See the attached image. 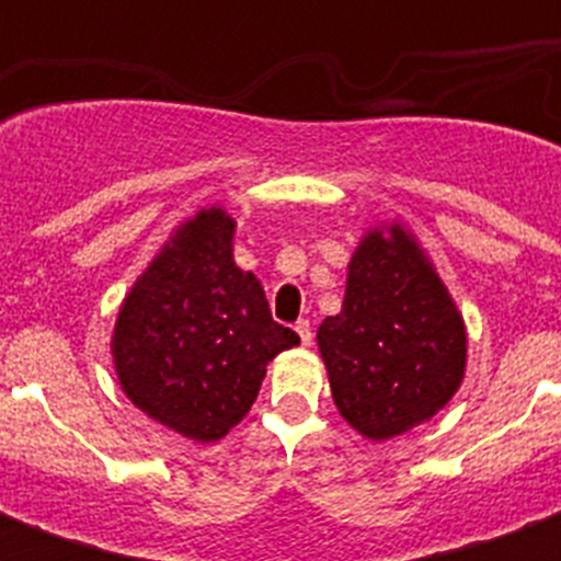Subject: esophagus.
I'll list each match as a JSON object with an SVG mask.
<instances>
[{"instance_id": "34e87169", "label": "esophagus", "mask_w": 561, "mask_h": 561, "mask_svg": "<svg viewBox=\"0 0 561 561\" xmlns=\"http://www.w3.org/2000/svg\"><path fill=\"white\" fill-rule=\"evenodd\" d=\"M297 334H299V341H302V346H311V341H314V332H311V323L308 320H297Z\"/></svg>"}]
</instances>
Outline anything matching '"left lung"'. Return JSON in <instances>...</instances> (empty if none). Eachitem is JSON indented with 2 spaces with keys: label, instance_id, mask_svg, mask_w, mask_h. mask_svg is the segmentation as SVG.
Returning a JSON list of instances; mask_svg holds the SVG:
<instances>
[{
  "label": "left lung",
  "instance_id": "obj_1",
  "mask_svg": "<svg viewBox=\"0 0 561 561\" xmlns=\"http://www.w3.org/2000/svg\"><path fill=\"white\" fill-rule=\"evenodd\" d=\"M332 399L360 436L383 443L422 425L460 390L466 323L401 224L360 238L341 314L317 329Z\"/></svg>",
  "mask_w": 561,
  "mask_h": 561
}]
</instances>
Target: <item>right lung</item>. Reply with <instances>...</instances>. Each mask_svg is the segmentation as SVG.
<instances>
[{
    "instance_id": "add662e5",
    "label": "right lung",
    "mask_w": 561,
    "mask_h": 561,
    "mask_svg": "<svg viewBox=\"0 0 561 561\" xmlns=\"http://www.w3.org/2000/svg\"><path fill=\"white\" fill-rule=\"evenodd\" d=\"M232 236L220 206L180 224L134 282L110 341L127 399L194 443L227 436L267 364L299 343L271 317L262 282L236 264Z\"/></svg>"
}]
</instances>
